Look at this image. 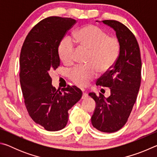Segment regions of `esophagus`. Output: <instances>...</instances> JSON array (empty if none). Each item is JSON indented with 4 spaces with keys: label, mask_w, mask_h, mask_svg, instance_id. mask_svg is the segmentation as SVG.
<instances>
[{
    "label": "esophagus",
    "mask_w": 157,
    "mask_h": 157,
    "mask_svg": "<svg viewBox=\"0 0 157 157\" xmlns=\"http://www.w3.org/2000/svg\"><path fill=\"white\" fill-rule=\"evenodd\" d=\"M88 97V94H87L86 92L83 91V95H82V99H85V98H86Z\"/></svg>",
    "instance_id": "1"
}]
</instances>
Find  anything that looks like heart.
Here are the masks:
<instances>
[{"label":"heart","instance_id":"b5f03b06","mask_svg":"<svg viewBox=\"0 0 157 157\" xmlns=\"http://www.w3.org/2000/svg\"><path fill=\"white\" fill-rule=\"evenodd\" d=\"M73 41L89 51V64L78 65L69 71L68 77L75 84L86 86L100 73L108 72L119 57L121 44L118 37L108 34L94 25H87L74 34ZM71 38L63 39L59 46V55L65 63L73 61L75 45Z\"/></svg>","mask_w":157,"mask_h":157}]
</instances>
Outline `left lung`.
I'll use <instances>...</instances> for the list:
<instances>
[{"label":"left lung","mask_w":157,"mask_h":157,"mask_svg":"<svg viewBox=\"0 0 157 157\" xmlns=\"http://www.w3.org/2000/svg\"><path fill=\"white\" fill-rule=\"evenodd\" d=\"M102 22L116 31L121 44L120 55L113 67L96 82L98 86L110 88V96L89 95L96 102L91 117L93 126L100 132L112 133L125 124L132 112L140 88L142 63L139 44L129 29L115 20Z\"/></svg>","instance_id":"1"}]
</instances>
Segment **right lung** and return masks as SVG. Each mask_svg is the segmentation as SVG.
<instances>
[{
    "label": "right lung",
    "instance_id": "right-lung-1",
    "mask_svg": "<svg viewBox=\"0 0 157 157\" xmlns=\"http://www.w3.org/2000/svg\"><path fill=\"white\" fill-rule=\"evenodd\" d=\"M75 23L71 18H44L30 31L21 48L19 78L25 105L31 118L47 131L64 128L68 111L82 96L75 86L57 90L50 77L60 64L61 41Z\"/></svg>",
    "mask_w": 157,
    "mask_h": 157
}]
</instances>
